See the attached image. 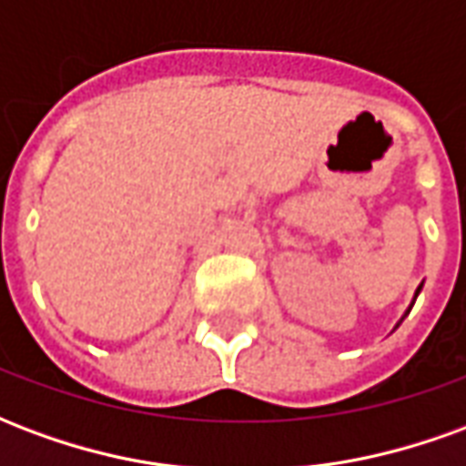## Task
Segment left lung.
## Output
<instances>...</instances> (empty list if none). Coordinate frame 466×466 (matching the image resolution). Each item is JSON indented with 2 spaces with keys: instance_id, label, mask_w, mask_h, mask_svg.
Wrapping results in <instances>:
<instances>
[{
  "instance_id": "8db88e82",
  "label": "left lung",
  "mask_w": 466,
  "mask_h": 466,
  "mask_svg": "<svg viewBox=\"0 0 466 466\" xmlns=\"http://www.w3.org/2000/svg\"><path fill=\"white\" fill-rule=\"evenodd\" d=\"M421 284H424V282H421ZM421 284H420V287H417V292H414V299H411V304H410V307H407V312H404V317H407V314L411 312V307H414V302H417V297H420V292H421ZM404 317H401V319H404ZM401 319H400V322H401ZM400 322H397V327H400Z\"/></svg>"
}]
</instances>
